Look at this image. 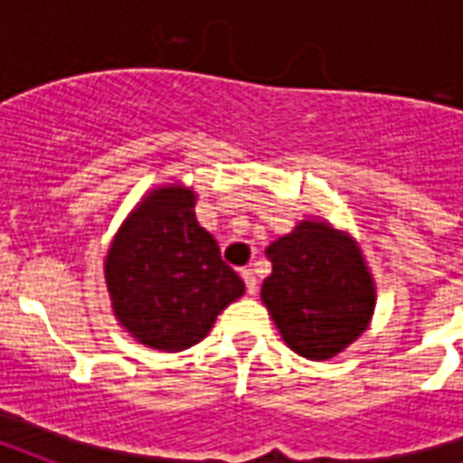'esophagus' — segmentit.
Segmentation results:
<instances>
[{
    "instance_id": "1",
    "label": "esophagus",
    "mask_w": 463,
    "mask_h": 463,
    "mask_svg": "<svg viewBox=\"0 0 463 463\" xmlns=\"http://www.w3.org/2000/svg\"><path fill=\"white\" fill-rule=\"evenodd\" d=\"M240 276H242V281H245L247 293H250V296H254V293H257V279H254L252 269H242V271H240Z\"/></svg>"
}]
</instances>
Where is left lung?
<instances>
[{"instance_id": "left-lung-1", "label": "left lung", "mask_w": 463, "mask_h": 463, "mask_svg": "<svg viewBox=\"0 0 463 463\" xmlns=\"http://www.w3.org/2000/svg\"><path fill=\"white\" fill-rule=\"evenodd\" d=\"M271 276L261 300L283 341L309 360H326L367 329L374 283L360 247L329 223L303 221L267 247Z\"/></svg>"}]
</instances>
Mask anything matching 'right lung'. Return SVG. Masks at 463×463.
<instances>
[{
    "label": "right lung",
    "mask_w": 463,
    "mask_h": 463,
    "mask_svg": "<svg viewBox=\"0 0 463 463\" xmlns=\"http://www.w3.org/2000/svg\"><path fill=\"white\" fill-rule=\"evenodd\" d=\"M196 194L165 184L144 196L112 240L105 283L118 322L139 344L177 353L199 344L245 293L194 216Z\"/></svg>",
    "instance_id": "add662e5"
}]
</instances>
